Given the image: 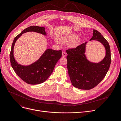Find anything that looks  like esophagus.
Returning a JSON list of instances; mask_svg holds the SVG:
<instances>
[{"label": "esophagus", "instance_id": "34e87169", "mask_svg": "<svg viewBox=\"0 0 121 121\" xmlns=\"http://www.w3.org/2000/svg\"><path fill=\"white\" fill-rule=\"evenodd\" d=\"M62 56L63 57H65L66 56V53L65 52H62Z\"/></svg>", "mask_w": 121, "mask_h": 121}]
</instances>
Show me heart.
Listing matches in <instances>:
<instances>
[{
  "instance_id": "b5f03b06",
  "label": "heart",
  "mask_w": 121,
  "mask_h": 121,
  "mask_svg": "<svg viewBox=\"0 0 121 121\" xmlns=\"http://www.w3.org/2000/svg\"><path fill=\"white\" fill-rule=\"evenodd\" d=\"M78 34L76 33H71L68 35L62 36L60 38V40L63 43H69V46L71 48H76L80 43V40L77 38ZM58 43L57 41L56 42Z\"/></svg>"
}]
</instances>
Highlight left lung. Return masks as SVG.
I'll return each mask as SVG.
<instances>
[{"instance_id":"1","label":"left lung","mask_w":121,"mask_h":121,"mask_svg":"<svg viewBox=\"0 0 121 121\" xmlns=\"http://www.w3.org/2000/svg\"><path fill=\"white\" fill-rule=\"evenodd\" d=\"M92 40L100 42L105 48L106 55L99 63L91 62L87 59L85 54L87 42L66 50L67 67L72 85L81 90H88L96 87L106 76L111 62L109 44L101 34L93 30L90 41Z\"/></svg>"}]
</instances>
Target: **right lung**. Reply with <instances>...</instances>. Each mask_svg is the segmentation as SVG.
<instances>
[{
	"mask_svg": "<svg viewBox=\"0 0 121 121\" xmlns=\"http://www.w3.org/2000/svg\"><path fill=\"white\" fill-rule=\"evenodd\" d=\"M30 31L46 35L44 27L31 26L24 29L13 40L10 53V60L13 70L22 80L29 84L36 85L44 82L53 72L56 63L62 56V51L47 49L39 59L33 63L28 65L18 64L14 56L15 43L22 34Z\"/></svg>",
	"mask_w": 121,
	"mask_h": 121,
	"instance_id": "1",
	"label": "right lung"
}]
</instances>
